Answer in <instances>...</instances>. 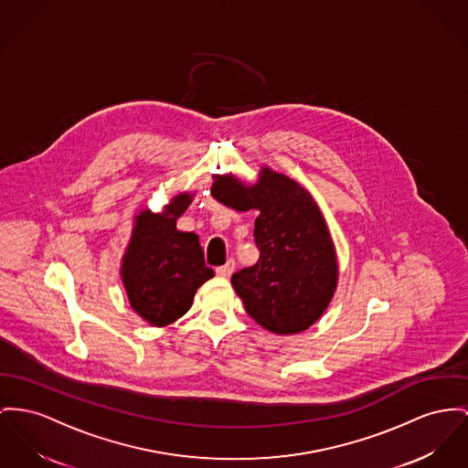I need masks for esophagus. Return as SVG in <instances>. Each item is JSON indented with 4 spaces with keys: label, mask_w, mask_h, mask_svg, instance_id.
<instances>
[{
    "label": "esophagus",
    "mask_w": 468,
    "mask_h": 468,
    "mask_svg": "<svg viewBox=\"0 0 468 468\" xmlns=\"http://www.w3.org/2000/svg\"><path fill=\"white\" fill-rule=\"evenodd\" d=\"M234 268H236V262L230 259V261H227V264H223V266L217 268V275L221 277V279H229V277L232 275Z\"/></svg>",
    "instance_id": "esophagus-1"
}]
</instances>
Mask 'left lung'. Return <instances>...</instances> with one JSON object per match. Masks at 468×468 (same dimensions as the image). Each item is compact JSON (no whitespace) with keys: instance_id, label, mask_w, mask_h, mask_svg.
I'll return each instance as SVG.
<instances>
[{"instance_id":"left-lung-1","label":"left lung","mask_w":468,"mask_h":468,"mask_svg":"<svg viewBox=\"0 0 468 468\" xmlns=\"http://www.w3.org/2000/svg\"><path fill=\"white\" fill-rule=\"evenodd\" d=\"M211 193L236 211H259L253 227L259 261L232 275L245 311L273 334L307 330L337 285L334 243L311 193L270 168L253 186L218 176Z\"/></svg>"}]
</instances>
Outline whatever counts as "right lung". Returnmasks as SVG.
<instances>
[{"label":"right lung","mask_w":468,"mask_h":468,"mask_svg":"<svg viewBox=\"0 0 468 468\" xmlns=\"http://www.w3.org/2000/svg\"><path fill=\"white\" fill-rule=\"evenodd\" d=\"M189 202L186 193L177 195L161 215L142 211L125 251L122 281L129 303L154 326L185 315L197 289L215 277L206 266L198 236L176 229Z\"/></svg>","instance_id":"obj_1"}]
</instances>
